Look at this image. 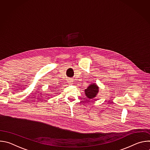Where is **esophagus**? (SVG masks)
<instances>
[{
	"instance_id": "esophagus-1",
	"label": "esophagus",
	"mask_w": 150,
	"mask_h": 150,
	"mask_svg": "<svg viewBox=\"0 0 150 150\" xmlns=\"http://www.w3.org/2000/svg\"><path fill=\"white\" fill-rule=\"evenodd\" d=\"M68 82L69 83H72V82H73V81H71V80H69V81H68Z\"/></svg>"
}]
</instances>
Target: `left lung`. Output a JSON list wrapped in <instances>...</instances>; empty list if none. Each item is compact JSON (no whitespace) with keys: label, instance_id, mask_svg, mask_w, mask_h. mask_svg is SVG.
Returning <instances> with one entry per match:
<instances>
[{"label":"left lung","instance_id":"8db88e82","mask_svg":"<svg viewBox=\"0 0 150 150\" xmlns=\"http://www.w3.org/2000/svg\"><path fill=\"white\" fill-rule=\"evenodd\" d=\"M100 88L98 87L97 83H91L90 85H88L87 89L84 90V93L88 98L89 99H94L97 96L99 92Z\"/></svg>","mask_w":150,"mask_h":150}]
</instances>
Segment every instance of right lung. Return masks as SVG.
I'll use <instances>...</instances> for the list:
<instances>
[{
    "mask_svg": "<svg viewBox=\"0 0 150 150\" xmlns=\"http://www.w3.org/2000/svg\"><path fill=\"white\" fill-rule=\"evenodd\" d=\"M56 89H57V88H53V90H52V91H55V90H56Z\"/></svg>",
    "mask_w": 150,
    "mask_h": 150,
    "instance_id": "1",
    "label": "right lung"
}]
</instances>
